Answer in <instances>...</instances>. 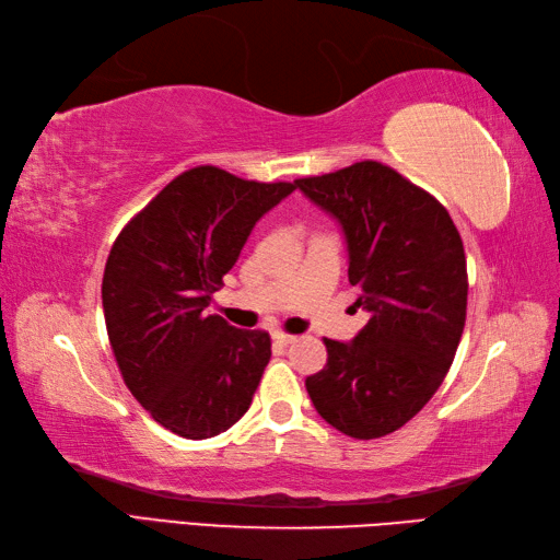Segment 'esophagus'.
Returning <instances> with one entry per match:
<instances>
[{"label":"esophagus","instance_id":"34e87169","mask_svg":"<svg viewBox=\"0 0 560 560\" xmlns=\"http://www.w3.org/2000/svg\"><path fill=\"white\" fill-rule=\"evenodd\" d=\"M271 339H273V345H279V347H289L295 342V337L287 335V332H273Z\"/></svg>","mask_w":560,"mask_h":560}]
</instances>
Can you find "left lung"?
Returning <instances> with one entry per match:
<instances>
[{
    "mask_svg": "<svg viewBox=\"0 0 560 560\" xmlns=\"http://www.w3.org/2000/svg\"><path fill=\"white\" fill-rule=\"evenodd\" d=\"M295 186L342 225L349 283L369 313L349 345L325 337L327 364L305 388L335 430L378 440L412 420L452 366L468 299L462 235L432 194L374 160Z\"/></svg>",
    "mask_w": 560,
    "mask_h": 560,
    "instance_id": "left-lung-1",
    "label": "left lung"
}]
</instances>
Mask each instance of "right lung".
Listing matches in <instances>:
<instances>
[{
	"mask_svg": "<svg viewBox=\"0 0 560 560\" xmlns=\"http://www.w3.org/2000/svg\"><path fill=\"white\" fill-rule=\"evenodd\" d=\"M293 189L201 164L164 186L108 252L102 303L120 376L184 440L233 427L269 364L265 330H237L206 308L252 228Z\"/></svg>",
	"mask_w": 560,
	"mask_h": 560,
	"instance_id": "right-lung-1",
	"label": "right lung"
}]
</instances>
